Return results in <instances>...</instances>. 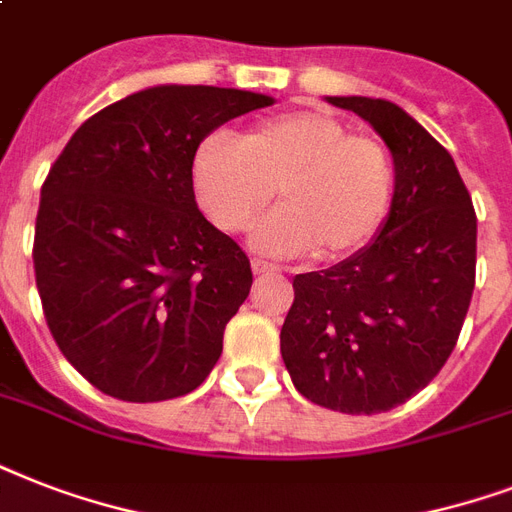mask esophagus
<instances>
[{
    "label": "esophagus",
    "mask_w": 512,
    "mask_h": 512,
    "mask_svg": "<svg viewBox=\"0 0 512 512\" xmlns=\"http://www.w3.org/2000/svg\"><path fill=\"white\" fill-rule=\"evenodd\" d=\"M252 271H255L257 276H268V273L279 271V265H273V263H268V260H260V257H255V260H252Z\"/></svg>",
    "instance_id": "esophagus-1"
}]
</instances>
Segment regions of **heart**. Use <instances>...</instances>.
<instances>
[{
	"instance_id": "1",
	"label": "heart",
	"mask_w": 512,
	"mask_h": 512,
	"mask_svg": "<svg viewBox=\"0 0 512 512\" xmlns=\"http://www.w3.org/2000/svg\"><path fill=\"white\" fill-rule=\"evenodd\" d=\"M193 196L220 231H244L276 196L281 204L252 228L263 255L321 260L356 252L377 236L396 196L388 146L324 111H287L241 138L212 132L191 164Z\"/></svg>"
}]
</instances>
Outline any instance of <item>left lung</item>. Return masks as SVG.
Instances as JSON below:
<instances>
[{
    "instance_id": "obj_1",
    "label": "left lung",
    "mask_w": 512,
    "mask_h": 512,
    "mask_svg": "<svg viewBox=\"0 0 512 512\" xmlns=\"http://www.w3.org/2000/svg\"><path fill=\"white\" fill-rule=\"evenodd\" d=\"M390 148L396 196L380 233L327 271L297 273L281 358L308 401L345 414L404 404L452 356L476 287V209L457 164L404 108L327 98Z\"/></svg>"
}]
</instances>
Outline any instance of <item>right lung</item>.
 I'll list each match as a JSON object with an SVG mask.
<instances>
[{"label": "right lung", "instance_id": "right-lung-1", "mask_svg": "<svg viewBox=\"0 0 512 512\" xmlns=\"http://www.w3.org/2000/svg\"><path fill=\"white\" fill-rule=\"evenodd\" d=\"M271 103L231 87H148L90 116L50 167L36 289L68 364L106 396H185L217 364L252 268L196 207L191 164L209 132Z\"/></svg>", "mask_w": 512, "mask_h": 512}]
</instances>
